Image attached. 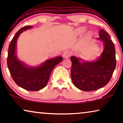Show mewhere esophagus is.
<instances>
[{"instance_id": "esophagus-1", "label": "esophagus", "mask_w": 123, "mask_h": 123, "mask_svg": "<svg viewBox=\"0 0 123 123\" xmlns=\"http://www.w3.org/2000/svg\"><path fill=\"white\" fill-rule=\"evenodd\" d=\"M72 55V52L69 51V50L65 51L63 54V56L64 58H68L69 56H70V55Z\"/></svg>"}]
</instances>
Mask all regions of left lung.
<instances>
[{"label": "left lung", "mask_w": 123, "mask_h": 123, "mask_svg": "<svg viewBox=\"0 0 123 123\" xmlns=\"http://www.w3.org/2000/svg\"><path fill=\"white\" fill-rule=\"evenodd\" d=\"M98 39L102 40L105 48L98 60L93 62H83L72 56L71 78L74 85L83 91L98 90L110 81L117 64L115 49L110 35L101 29Z\"/></svg>", "instance_id": "1"}]
</instances>
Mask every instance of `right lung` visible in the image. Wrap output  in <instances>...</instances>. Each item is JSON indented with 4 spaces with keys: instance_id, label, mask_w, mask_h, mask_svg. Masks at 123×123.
<instances>
[{
    "instance_id": "obj_1",
    "label": "right lung",
    "mask_w": 123,
    "mask_h": 123,
    "mask_svg": "<svg viewBox=\"0 0 123 123\" xmlns=\"http://www.w3.org/2000/svg\"><path fill=\"white\" fill-rule=\"evenodd\" d=\"M31 28V26L23 27L13 37L8 48L7 65L10 74L17 85L26 90L37 91L46 86L52 70L63 60V58L59 56L48 60L40 67L33 68L27 67L20 62L16 55L17 40L23 31Z\"/></svg>"
}]
</instances>
